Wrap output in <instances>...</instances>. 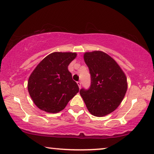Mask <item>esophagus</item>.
Segmentation results:
<instances>
[{
	"label": "esophagus",
	"mask_w": 154,
	"mask_h": 154,
	"mask_svg": "<svg viewBox=\"0 0 154 154\" xmlns=\"http://www.w3.org/2000/svg\"><path fill=\"white\" fill-rule=\"evenodd\" d=\"M77 84H78V85H79V88H81V82H80V81L77 82Z\"/></svg>",
	"instance_id": "obj_1"
}]
</instances>
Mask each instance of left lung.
I'll list each match as a JSON object with an SVG mask.
<instances>
[{
  "label": "left lung",
  "mask_w": 154,
  "mask_h": 154,
  "mask_svg": "<svg viewBox=\"0 0 154 154\" xmlns=\"http://www.w3.org/2000/svg\"><path fill=\"white\" fill-rule=\"evenodd\" d=\"M91 75V85L80 94L89 112L102 117L112 113L123 101L128 89L127 78L118 63L102 51L86 52L83 55Z\"/></svg>",
  "instance_id": "left-lung-1"
}]
</instances>
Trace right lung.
Wrapping results in <instances>:
<instances>
[{
	"instance_id": "obj_1",
	"label": "right lung",
	"mask_w": 154,
	"mask_h": 154,
	"mask_svg": "<svg viewBox=\"0 0 154 154\" xmlns=\"http://www.w3.org/2000/svg\"><path fill=\"white\" fill-rule=\"evenodd\" d=\"M76 56L75 52H52L31 73L27 87L38 108L48 113H58L79 92V86L68 70Z\"/></svg>"
}]
</instances>
